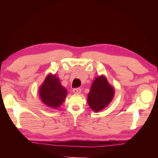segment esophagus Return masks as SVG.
Listing matches in <instances>:
<instances>
[{"label": "esophagus", "mask_w": 158, "mask_h": 158, "mask_svg": "<svg viewBox=\"0 0 158 158\" xmlns=\"http://www.w3.org/2000/svg\"><path fill=\"white\" fill-rule=\"evenodd\" d=\"M73 93L74 94H80L81 93V92H82V90H81L80 88H75L73 89Z\"/></svg>", "instance_id": "esophagus-1"}]
</instances>
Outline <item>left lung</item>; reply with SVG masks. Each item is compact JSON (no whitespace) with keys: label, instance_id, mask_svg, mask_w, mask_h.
<instances>
[{"label":"left lung","instance_id":"left-lung-1","mask_svg":"<svg viewBox=\"0 0 158 158\" xmlns=\"http://www.w3.org/2000/svg\"><path fill=\"white\" fill-rule=\"evenodd\" d=\"M114 89L104 75L99 76L93 81L88 94L87 102L94 112H99L111 102Z\"/></svg>","mask_w":158,"mask_h":158}]
</instances>
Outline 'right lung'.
<instances>
[{
	"label": "right lung",
	"instance_id": "right-lung-1",
	"mask_svg": "<svg viewBox=\"0 0 158 158\" xmlns=\"http://www.w3.org/2000/svg\"><path fill=\"white\" fill-rule=\"evenodd\" d=\"M39 95L41 102L47 107L56 109L64 102L67 89L61 85L55 74L50 73L40 85Z\"/></svg>",
	"mask_w": 158,
	"mask_h": 158
}]
</instances>
